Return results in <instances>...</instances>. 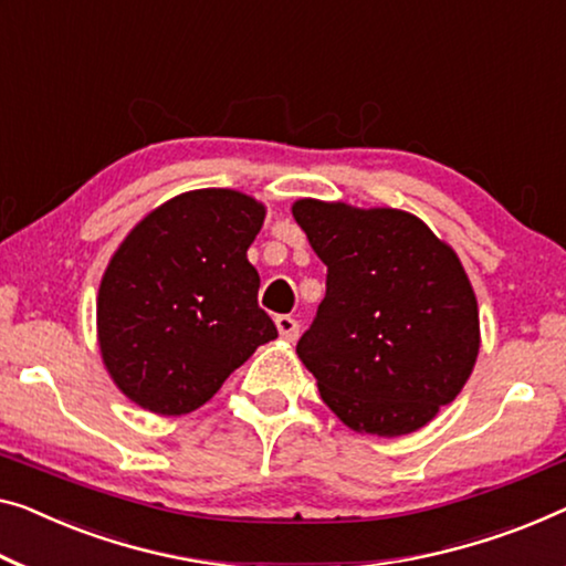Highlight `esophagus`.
I'll use <instances>...</instances> for the list:
<instances>
[{
	"instance_id": "esophagus-1",
	"label": "esophagus",
	"mask_w": 566,
	"mask_h": 566,
	"mask_svg": "<svg viewBox=\"0 0 566 566\" xmlns=\"http://www.w3.org/2000/svg\"><path fill=\"white\" fill-rule=\"evenodd\" d=\"M274 323H276V331H280V335H282V340H286V343L297 340V335H300L297 319L290 317V315H280L274 319Z\"/></svg>"
}]
</instances>
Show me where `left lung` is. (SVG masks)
Listing matches in <instances>:
<instances>
[{"label":"left lung","mask_w":566,"mask_h":566,"mask_svg":"<svg viewBox=\"0 0 566 566\" xmlns=\"http://www.w3.org/2000/svg\"><path fill=\"white\" fill-rule=\"evenodd\" d=\"M294 221L327 266L297 356L356 432H417L460 394L480 348L460 259L417 216L302 198Z\"/></svg>","instance_id":"obj_1"}]
</instances>
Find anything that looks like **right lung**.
<instances>
[{
	"mask_svg": "<svg viewBox=\"0 0 566 566\" xmlns=\"http://www.w3.org/2000/svg\"><path fill=\"white\" fill-rule=\"evenodd\" d=\"M266 210L239 190L182 192L134 226L98 286V348L142 409L180 417L276 337L247 251Z\"/></svg>",
	"mask_w": 566,
	"mask_h": 566,
	"instance_id": "1",
	"label": "right lung"
}]
</instances>
